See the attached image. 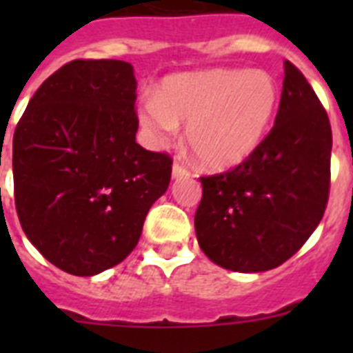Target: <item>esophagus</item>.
<instances>
[{
	"label": "esophagus",
	"instance_id": "34e87169",
	"mask_svg": "<svg viewBox=\"0 0 353 353\" xmlns=\"http://www.w3.org/2000/svg\"><path fill=\"white\" fill-rule=\"evenodd\" d=\"M189 173H191V171L187 170L182 162H174V164H173V176H174V179H179V176H189Z\"/></svg>",
	"mask_w": 353,
	"mask_h": 353
}]
</instances>
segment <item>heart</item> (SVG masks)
I'll return each mask as SVG.
<instances>
[{"label": "heart", "instance_id": "1", "mask_svg": "<svg viewBox=\"0 0 353 353\" xmlns=\"http://www.w3.org/2000/svg\"><path fill=\"white\" fill-rule=\"evenodd\" d=\"M277 84L269 72L245 68L168 77L141 105V121L157 143L187 125V143L201 164L230 168L260 145L276 111Z\"/></svg>", "mask_w": 353, "mask_h": 353}]
</instances>
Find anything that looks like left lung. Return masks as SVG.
I'll list each match as a JSON object with an SVG mask.
<instances>
[{"instance_id": "1", "label": "left lung", "mask_w": 353, "mask_h": 353, "mask_svg": "<svg viewBox=\"0 0 353 353\" xmlns=\"http://www.w3.org/2000/svg\"><path fill=\"white\" fill-rule=\"evenodd\" d=\"M332 130L302 72L285 61L274 127L233 170L201 176L199 248L233 272L285 263L316 230L330 189Z\"/></svg>"}]
</instances>
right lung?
<instances>
[{"label":"right lung","instance_id":"obj_1","mask_svg":"<svg viewBox=\"0 0 353 353\" xmlns=\"http://www.w3.org/2000/svg\"><path fill=\"white\" fill-rule=\"evenodd\" d=\"M136 77L120 60H74L31 97L12 145L19 221L46 260L95 276L129 256L173 159L136 143Z\"/></svg>","mask_w":353,"mask_h":353}]
</instances>
